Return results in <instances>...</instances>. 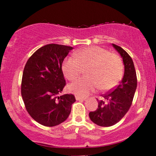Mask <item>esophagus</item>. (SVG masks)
Listing matches in <instances>:
<instances>
[{"mask_svg":"<svg viewBox=\"0 0 156 156\" xmlns=\"http://www.w3.org/2000/svg\"><path fill=\"white\" fill-rule=\"evenodd\" d=\"M85 99H86V98L80 97V96H76V100H77V101H84Z\"/></svg>","mask_w":156,"mask_h":156,"instance_id":"esophagus-1","label":"esophagus"}]
</instances>
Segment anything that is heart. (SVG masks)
Returning <instances> with one entry per match:
<instances>
[{
    "label": "heart",
    "mask_w": 156,
    "mask_h": 156,
    "mask_svg": "<svg viewBox=\"0 0 156 156\" xmlns=\"http://www.w3.org/2000/svg\"><path fill=\"white\" fill-rule=\"evenodd\" d=\"M74 57L63 62L62 69L66 78L74 81L80 77L83 69L85 77L69 86V90L78 96L89 95L97 88L107 91L120 82L123 73L121 59L114 53L101 47L91 46L76 51Z\"/></svg>",
    "instance_id": "obj_1"
}]
</instances>
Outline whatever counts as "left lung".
I'll return each instance as SVG.
<instances>
[{
	"label": "left lung",
	"mask_w": 156,
	"mask_h": 156,
	"mask_svg": "<svg viewBox=\"0 0 156 156\" xmlns=\"http://www.w3.org/2000/svg\"><path fill=\"white\" fill-rule=\"evenodd\" d=\"M112 45L123 58L124 75L119 85L102 94L98 99V108L89 112V118L100 126H112L118 123L131 107L137 87V76L133 62L130 55L116 44Z\"/></svg>",
	"instance_id": "left-lung-1"
}]
</instances>
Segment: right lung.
<instances>
[{"instance_id":"1","label":"right lung","mask_w":156,"mask_h":156,"mask_svg":"<svg viewBox=\"0 0 156 156\" xmlns=\"http://www.w3.org/2000/svg\"><path fill=\"white\" fill-rule=\"evenodd\" d=\"M72 49L62 44H46L32 55L23 70L21 95L25 108L44 126L64 122L76 101L72 94L57 97L66 85L62 65Z\"/></svg>"}]
</instances>
